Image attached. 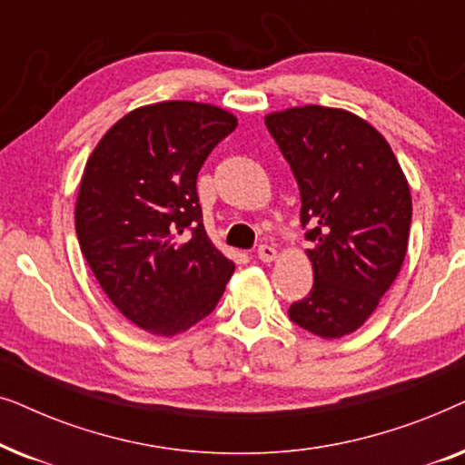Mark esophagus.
I'll return each mask as SVG.
<instances>
[{"label":"esophagus","instance_id":"obj_1","mask_svg":"<svg viewBox=\"0 0 465 465\" xmlns=\"http://www.w3.org/2000/svg\"><path fill=\"white\" fill-rule=\"evenodd\" d=\"M256 253H258V258L262 260V262H272V260L277 258V250H275V247H271V245H260Z\"/></svg>","mask_w":465,"mask_h":465}]
</instances>
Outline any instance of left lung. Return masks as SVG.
<instances>
[{"label":"left lung","instance_id":"1","mask_svg":"<svg viewBox=\"0 0 465 465\" xmlns=\"http://www.w3.org/2000/svg\"><path fill=\"white\" fill-rule=\"evenodd\" d=\"M301 190L313 288L290 320L322 339L351 334L402 269L412 201L385 137L339 107L302 105L264 118Z\"/></svg>","mask_w":465,"mask_h":465}]
</instances>
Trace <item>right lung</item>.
Instances as JSON below:
<instances>
[{
    "label": "right lung",
    "instance_id": "add662e5",
    "mask_svg": "<svg viewBox=\"0 0 465 465\" xmlns=\"http://www.w3.org/2000/svg\"><path fill=\"white\" fill-rule=\"evenodd\" d=\"M237 118L218 105L163 101L120 118L88 156L75 234L126 320L186 332L215 309L234 262L207 237L196 175Z\"/></svg>",
    "mask_w": 465,
    "mask_h": 465
}]
</instances>
